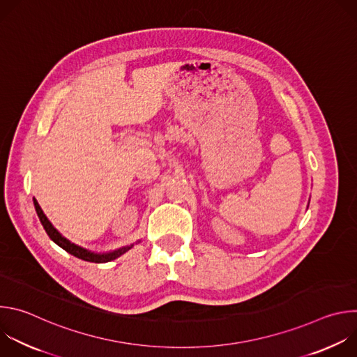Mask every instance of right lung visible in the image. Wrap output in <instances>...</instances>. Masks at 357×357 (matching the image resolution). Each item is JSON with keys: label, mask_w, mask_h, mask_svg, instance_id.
Returning <instances> with one entry per match:
<instances>
[{"label": "right lung", "mask_w": 357, "mask_h": 357, "mask_svg": "<svg viewBox=\"0 0 357 357\" xmlns=\"http://www.w3.org/2000/svg\"><path fill=\"white\" fill-rule=\"evenodd\" d=\"M33 205H35V211H36V213H38V218H39V220H40V223H42L45 231L47 233V236H49L50 238H52L59 247H62L63 250H66L68 252H70L72 256H75V257H77V259H80V260L90 261V263H107V261H112V260L120 257L121 254H124L127 250H130V248L132 247V245H130V247H123V248H120V250H117V251L106 252V254H96V252H91V251H89V250H86V248H82V247H79V245L70 243L68 238H65V237L52 226V223H50V222L47 220V218L43 215L40 206L38 205L36 199H33Z\"/></svg>", "instance_id": "obj_1"}]
</instances>
